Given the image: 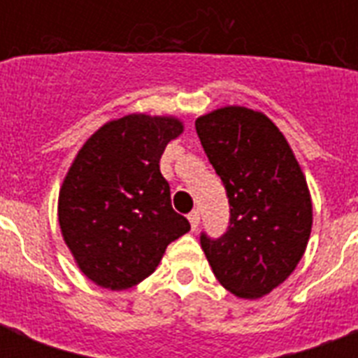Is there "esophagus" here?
<instances>
[{
    "label": "esophagus",
    "mask_w": 358,
    "mask_h": 358,
    "mask_svg": "<svg viewBox=\"0 0 358 358\" xmlns=\"http://www.w3.org/2000/svg\"><path fill=\"white\" fill-rule=\"evenodd\" d=\"M187 219H189V223H191V230L199 229V223H201V213L196 212V210H193V212L187 215Z\"/></svg>",
    "instance_id": "esophagus-1"
}]
</instances>
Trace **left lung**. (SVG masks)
Returning a JSON list of instances; mask_svg holds the SVG:
<instances>
[{
    "instance_id": "left-lung-1",
    "label": "left lung",
    "mask_w": 358,
    "mask_h": 358,
    "mask_svg": "<svg viewBox=\"0 0 358 358\" xmlns=\"http://www.w3.org/2000/svg\"><path fill=\"white\" fill-rule=\"evenodd\" d=\"M208 159L223 180L230 224L201 247L224 288L243 299L269 294L292 275L312 230L305 174L266 115L229 106L195 120Z\"/></svg>"
}]
</instances>
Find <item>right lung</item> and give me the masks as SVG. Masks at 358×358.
I'll use <instances>...</instances> for the list:
<instances>
[{"label": "right lung", "mask_w": 358, "mask_h": 358, "mask_svg": "<svg viewBox=\"0 0 358 358\" xmlns=\"http://www.w3.org/2000/svg\"><path fill=\"white\" fill-rule=\"evenodd\" d=\"M184 131L174 117L126 115L78 152L59 191L64 243L92 282L128 289L154 273L189 221L173 210L159 157Z\"/></svg>", "instance_id": "obj_1"}]
</instances>
